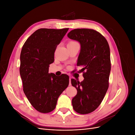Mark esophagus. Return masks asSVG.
Returning a JSON list of instances; mask_svg holds the SVG:
<instances>
[{"mask_svg": "<svg viewBox=\"0 0 135 135\" xmlns=\"http://www.w3.org/2000/svg\"><path fill=\"white\" fill-rule=\"evenodd\" d=\"M71 77L69 78V85H71Z\"/></svg>", "mask_w": 135, "mask_h": 135, "instance_id": "1", "label": "esophagus"}]
</instances>
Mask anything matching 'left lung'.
Returning a JSON list of instances; mask_svg holds the SVG:
<instances>
[{
    "label": "left lung",
    "instance_id": "left-lung-1",
    "mask_svg": "<svg viewBox=\"0 0 135 135\" xmlns=\"http://www.w3.org/2000/svg\"><path fill=\"white\" fill-rule=\"evenodd\" d=\"M68 37L78 41L80 52L77 66L81 69L84 80L74 79L71 84L77 89L72 99L74 110L80 114L92 113L99 107L109 87L111 61L109 44L99 32L89 28H76L70 31Z\"/></svg>",
    "mask_w": 135,
    "mask_h": 135
}]
</instances>
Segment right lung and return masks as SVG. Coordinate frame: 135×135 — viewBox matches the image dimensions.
<instances>
[{
    "label": "right lung",
    "instance_id": "obj_1",
    "mask_svg": "<svg viewBox=\"0 0 135 135\" xmlns=\"http://www.w3.org/2000/svg\"><path fill=\"white\" fill-rule=\"evenodd\" d=\"M68 30L39 28L27 38L22 48L20 73L23 91L31 105L40 113L53 111L59 97L69 85L66 74L57 77L48 73L50 65L54 62L57 46Z\"/></svg>",
    "mask_w": 135,
    "mask_h": 135
}]
</instances>
